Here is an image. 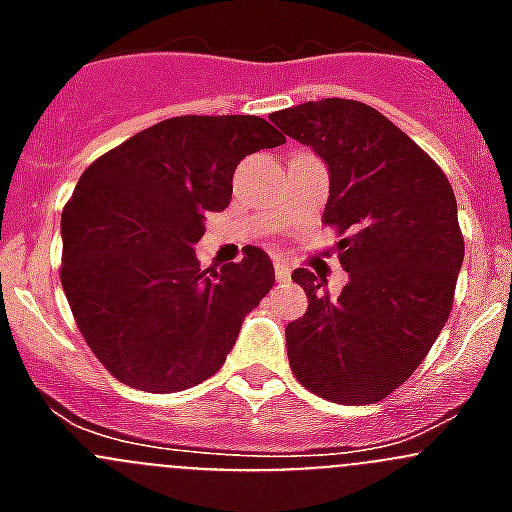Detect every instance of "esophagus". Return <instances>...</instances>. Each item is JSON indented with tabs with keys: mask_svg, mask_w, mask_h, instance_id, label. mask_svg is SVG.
Instances as JSON below:
<instances>
[{
	"mask_svg": "<svg viewBox=\"0 0 512 512\" xmlns=\"http://www.w3.org/2000/svg\"><path fill=\"white\" fill-rule=\"evenodd\" d=\"M274 277H277V282H289V266L284 259H274Z\"/></svg>",
	"mask_w": 512,
	"mask_h": 512,
	"instance_id": "1",
	"label": "esophagus"
}]
</instances>
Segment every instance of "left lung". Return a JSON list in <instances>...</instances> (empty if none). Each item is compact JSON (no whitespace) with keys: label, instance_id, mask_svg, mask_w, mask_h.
I'll return each mask as SVG.
<instances>
[{"label":"left lung","instance_id":"obj_1","mask_svg":"<svg viewBox=\"0 0 512 512\" xmlns=\"http://www.w3.org/2000/svg\"><path fill=\"white\" fill-rule=\"evenodd\" d=\"M284 135L328 166L323 223L338 241L348 284L295 269L307 312L287 325L300 384L341 405H372L420 366L449 320L464 238L449 179L382 112L354 99H320L271 115Z\"/></svg>","mask_w":512,"mask_h":512}]
</instances>
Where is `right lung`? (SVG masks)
Masks as SVG:
<instances>
[{
  "instance_id": "obj_1",
  "label": "right lung",
  "mask_w": 512,
  "mask_h": 512,
  "mask_svg": "<svg viewBox=\"0 0 512 512\" xmlns=\"http://www.w3.org/2000/svg\"><path fill=\"white\" fill-rule=\"evenodd\" d=\"M284 135L256 115H184L99 156L63 207L61 284L99 364L143 392H179L225 364L243 318L274 284L248 246L200 269L205 215L230 205L233 171Z\"/></svg>"
}]
</instances>
